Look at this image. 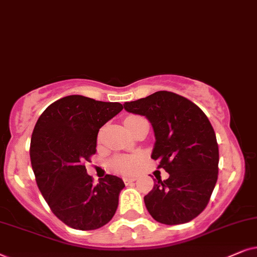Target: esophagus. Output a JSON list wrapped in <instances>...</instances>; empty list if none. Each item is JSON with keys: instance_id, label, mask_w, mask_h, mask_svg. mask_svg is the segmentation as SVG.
Instances as JSON below:
<instances>
[{"instance_id": "1", "label": "esophagus", "mask_w": 257, "mask_h": 257, "mask_svg": "<svg viewBox=\"0 0 257 257\" xmlns=\"http://www.w3.org/2000/svg\"><path fill=\"white\" fill-rule=\"evenodd\" d=\"M123 181H124V183H131V182H134V181H136V179H135V177L124 176V177H123Z\"/></svg>"}]
</instances>
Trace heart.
Segmentation results:
<instances>
[{"label":"heart","mask_w":257,"mask_h":257,"mask_svg":"<svg viewBox=\"0 0 257 257\" xmlns=\"http://www.w3.org/2000/svg\"><path fill=\"white\" fill-rule=\"evenodd\" d=\"M140 118L142 117H140V116H136V115L128 116V117L124 119V123L125 124H128V123L135 122ZM139 163H140V159L136 156H117L111 161V167L116 170V172L129 174L134 172L136 167L139 166Z\"/></svg>","instance_id":"b5f03b06"}]
</instances>
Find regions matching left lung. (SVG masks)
Wrapping results in <instances>:
<instances>
[{
    "label": "left lung",
    "mask_w": 257,
    "mask_h": 257,
    "mask_svg": "<svg viewBox=\"0 0 257 257\" xmlns=\"http://www.w3.org/2000/svg\"><path fill=\"white\" fill-rule=\"evenodd\" d=\"M123 105L152 123V159L169 174L145 196L149 214L163 224L191 221L207 207L218 175V146L209 119L188 98L166 90Z\"/></svg>",
    "instance_id": "1"
}]
</instances>
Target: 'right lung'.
Masks as SVG:
<instances>
[{"mask_svg": "<svg viewBox=\"0 0 257 257\" xmlns=\"http://www.w3.org/2000/svg\"><path fill=\"white\" fill-rule=\"evenodd\" d=\"M123 109L70 95L51 103L37 119L30 141V161L37 187L53 213L78 230L103 227L114 216L124 183L105 175L95 186L84 163L96 153L98 131Z\"/></svg>", "mask_w": 257, "mask_h": 257, "instance_id": "add662e5", "label": "right lung"}]
</instances>
